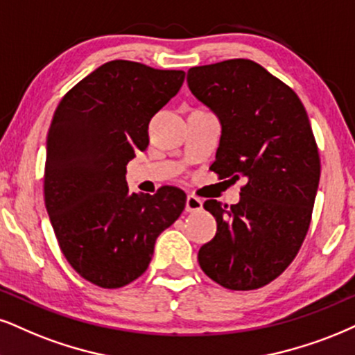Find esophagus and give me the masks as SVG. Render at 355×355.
Here are the masks:
<instances>
[{"instance_id":"34e87169","label":"esophagus","mask_w":355,"mask_h":355,"mask_svg":"<svg viewBox=\"0 0 355 355\" xmlns=\"http://www.w3.org/2000/svg\"><path fill=\"white\" fill-rule=\"evenodd\" d=\"M202 199H199V198H196V196H192V194H189L187 196V199H186V211L187 212H198V211H200V209H202Z\"/></svg>"}]
</instances>
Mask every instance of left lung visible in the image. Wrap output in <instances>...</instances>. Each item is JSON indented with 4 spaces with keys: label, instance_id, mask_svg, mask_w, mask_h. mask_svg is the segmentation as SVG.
Wrapping results in <instances>:
<instances>
[{
    "label": "left lung",
    "instance_id": "left-lung-1",
    "mask_svg": "<svg viewBox=\"0 0 355 355\" xmlns=\"http://www.w3.org/2000/svg\"><path fill=\"white\" fill-rule=\"evenodd\" d=\"M187 85L222 125L211 169L247 179L237 204L204 202L217 232L199 265L220 286L257 290L295 260L311 224L321 161L308 113L290 87L248 59L192 67Z\"/></svg>",
    "mask_w": 355,
    "mask_h": 355
}]
</instances>
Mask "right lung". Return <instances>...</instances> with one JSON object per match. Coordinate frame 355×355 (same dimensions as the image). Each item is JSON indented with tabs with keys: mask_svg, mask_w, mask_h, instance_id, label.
<instances>
[{
	"mask_svg": "<svg viewBox=\"0 0 355 355\" xmlns=\"http://www.w3.org/2000/svg\"><path fill=\"white\" fill-rule=\"evenodd\" d=\"M186 73L110 60L72 87L47 133L44 200L60 250L100 288H121L150 265L157 235L186 207L164 186L135 194L126 164L150 143L148 125L181 89Z\"/></svg>",
	"mask_w": 355,
	"mask_h": 355,
	"instance_id": "1",
	"label": "right lung"
}]
</instances>
